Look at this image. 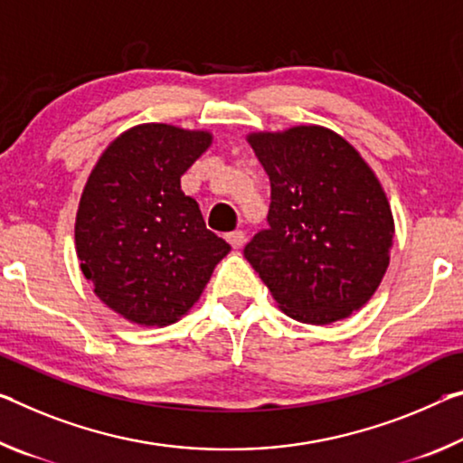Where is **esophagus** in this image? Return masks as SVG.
Masks as SVG:
<instances>
[{"instance_id":"obj_1","label":"esophagus","mask_w":463,"mask_h":463,"mask_svg":"<svg viewBox=\"0 0 463 463\" xmlns=\"http://www.w3.org/2000/svg\"><path fill=\"white\" fill-rule=\"evenodd\" d=\"M226 239H229V243H231L232 249H241L245 245V232L243 231H234Z\"/></svg>"}]
</instances>
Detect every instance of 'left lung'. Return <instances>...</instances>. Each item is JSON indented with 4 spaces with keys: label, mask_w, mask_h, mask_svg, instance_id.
<instances>
[{
    "label": "left lung",
    "mask_w": 463,
    "mask_h": 463,
    "mask_svg": "<svg viewBox=\"0 0 463 463\" xmlns=\"http://www.w3.org/2000/svg\"><path fill=\"white\" fill-rule=\"evenodd\" d=\"M271 183L268 222L245 247L288 317L329 326L363 309L383 280L395 234L392 205L346 137L313 123L251 131Z\"/></svg>",
    "instance_id": "left-lung-1"
}]
</instances>
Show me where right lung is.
<instances>
[{
    "label": "right lung",
    "mask_w": 463,
    "mask_h": 463,
    "mask_svg": "<svg viewBox=\"0 0 463 463\" xmlns=\"http://www.w3.org/2000/svg\"><path fill=\"white\" fill-rule=\"evenodd\" d=\"M212 139L208 129L139 123L117 136L88 175L73 226L80 269L129 324L179 321L231 251L181 189V175Z\"/></svg>",
    "instance_id": "right-lung-1"
}]
</instances>
